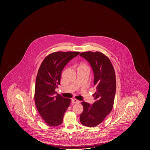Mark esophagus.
Segmentation results:
<instances>
[{"instance_id":"obj_1","label":"esophagus","mask_w":150,"mask_h":150,"mask_svg":"<svg viewBox=\"0 0 150 150\" xmlns=\"http://www.w3.org/2000/svg\"><path fill=\"white\" fill-rule=\"evenodd\" d=\"M72 103L73 104H74V103H79L80 101L77 100V99H76V98H73V99H72Z\"/></svg>"}]
</instances>
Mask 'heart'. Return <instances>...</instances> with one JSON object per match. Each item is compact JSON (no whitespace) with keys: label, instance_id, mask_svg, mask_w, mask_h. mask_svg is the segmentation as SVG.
<instances>
[{"label":"heart","instance_id":"b5f03b06","mask_svg":"<svg viewBox=\"0 0 150 150\" xmlns=\"http://www.w3.org/2000/svg\"><path fill=\"white\" fill-rule=\"evenodd\" d=\"M79 67H88L87 66H86V65L85 64H81L79 65Z\"/></svg>","mask_w":150,"mask_h":150}]
</instances>
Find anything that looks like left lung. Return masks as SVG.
Segmentation results:
<instances>
[{
  "mask_svg": "<svg viewBox=\"0 0 150 150\" xmlns=\"http://www.w3.org/2000/svg\"><path fill=\"white\" fill-rule=\"evenodd\" d=\"M80 56L91 65L94 73V84L96 87L95 103L91 105L81 102L84 110L80 121L85 126L94 127L103 121L113 108L116 90L115 72L111 61L102 52H84Z\"/></svg>",
  "mask_w": 150,
  "mask_h": 150,
  "instance_id": "obj_1",
  "label": "left lung"
}]
</instances>
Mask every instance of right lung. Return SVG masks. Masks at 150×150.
Returning <instances> with one entry per match:
<instances>
[{
	"label": "right lung",
	"instance_id": "add662e5",
	"mask_svg": "<svg viewBox=\"0 0 150 150\" xmlns=\"http://www.w3.org/2000/svg\"><path fill=\"white\" fill-rule=\"evenodd\" d=\"M80 52H58L52 53L43 60L35 81L34 101L39 113L49 126L62 123L71 99L57 94L61 72L67 63Z\"/></svg>",
	"mask_w": 150,
	"mask_h": 150
}]
</instances>
